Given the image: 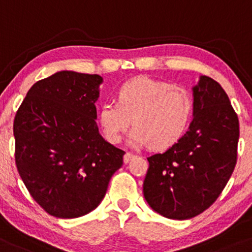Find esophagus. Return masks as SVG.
<instances>
[{
    "mask_svg": "<svg viewBox=\"0 0 252 252\" xmlns=\"http://www.w3.org/2000/svg\"><path fill=\"white\" fill-rule=\"evenodd\" d=\"M134 157H135L134 155H133V154H131V152H126L125 156H124V163L127 164V163L129 162V160L132 159V158H134Z\"/></svg>",
    "mask_w": 252,
    "mask_h": 252,
    "instance_id": "esophagus-1",
    "label": "esophagus"
}]
</instances>
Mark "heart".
Wrapping results in <instances>:
<instances>
[{
	"label": "heart",
	"mask_w": 252,
	"mask_h": 252,
	"mask_svg": "<svg viewBox=\"0 0 252 252\" xmlns=\"http://www.w3.org/2000/svg\"><path fill=\"white\" fill-rule=\"evenodd\" d=\"M117 101L98 108V123L111 143H119L131 121L129 144L162 150L170 148L185 134L193 115V98L186 89L170 83L135 77L125 82Z\"/></svg>",
	"instance_id": "b5f03b06"
}]
</instances>
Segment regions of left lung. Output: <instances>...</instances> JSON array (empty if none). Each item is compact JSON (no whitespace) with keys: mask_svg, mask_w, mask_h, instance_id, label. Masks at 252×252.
Masks as SVG:
<instances>
[{"mask_svg":"<svg viewBox=\"0 0 252 252\" xmlns=\"http://www.w3.org/2000/svg\"><path fill=\"white\" fill-rule=\"evenodd\" d=\"M189 129L163 154L149 157L144 197L169 219L199 216L216 201L237 163L239 121L225 90L207 76L193 87Z\"/></svg>","mask_w":252,"mask_h":252,"instance_id":"8db88e82","label":"left lung"}]
</instances>
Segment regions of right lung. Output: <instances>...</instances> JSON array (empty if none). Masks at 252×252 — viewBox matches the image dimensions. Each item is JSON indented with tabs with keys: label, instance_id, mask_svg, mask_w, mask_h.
<instances>
[{
	"label": "right lung",
	"instance_id": "right-lung-1",
	"mask_svg": "<svg viewBox=\"0 0 252 252\" xmlns=\"http://www.w3.org/2000/svg\"><path fill=\"white\" fill-rule=\"evenodd\" d=\"M102 77L59 71L28 90L14 119L15 163L45 212L71 219L95 210L125 151L98 133L95 102Z\"/></svg>",
	"mask_w": 252,
	"mask_h": 252
}]
</instances>
